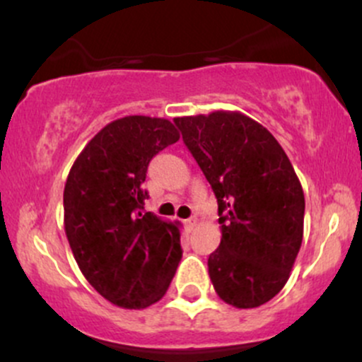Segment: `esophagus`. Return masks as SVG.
<instances>
[{
	"label": "esophagus",
	"instance_id": "obj_1",
	"mask_svg": "<svg viewBox=\"0 0 362 362\" xmlns=\"http://www.w3.org/2000/svg\"><path fill=\"white\" fill-rule=\"evenodd\" d=\"M185 228H187V230H194V226H195V224H197V219H195V218H189V219H185Z\"/></svg>",
	"mask_w": 362,
	"mask_h": 362
}]
</instances>
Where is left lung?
<instances>
[{"instance_id":"left-lung-1","label":"left lung","mask_w":362,"mask_h":362,"mask_svg":"<svg viewBox=\"0 0 362 362\" xmlns=\"http://www.w3.org/2000/svg\"><path fill=\"white\" fill-rule=\"evenodd\" d=\"M218 199L221 243L207 259L216 293L257 308L284 288L303 242L305 194L288 155L242 112L175 117Z\"/></svg>"}]
</instances>
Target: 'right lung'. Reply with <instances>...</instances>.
Segmentation results:
<instances>
[{"label":"right lung","mask_w":362,"mask_h":362,"mask_svg":"<svg viewBox=\"0 0 362 362\" xmlns=\"http://www.w3.org/2000/svg\"><path fill=\"white\" fill-rule=\"evenodd\" d=\"M180 139L168 119L126 115L100 129L64 185V231L86 281L112 305L143 310L182 259L180 223L143 213L151 158Z\"/></svg>","instance_id":"1"}]
</instances>
